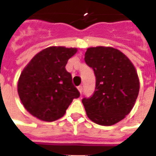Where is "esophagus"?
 Segmentation results:
<instances>
[{
    "instance_id": "1",
    "label": "esophagus",
    "mask_w": 156,
    "mask_h": 156,
    "mask_svg": "<svg viewBox=\"0 0 156 156\" xmlns=\"http://www.w3.org/2000/svg\"><path fill=\"white\" fill-rule=\"evenodd\" d=\"M78 91H79V93L82 94V92H83V86H82V85L78 86Z\"/></svg>"
}]
</instances>
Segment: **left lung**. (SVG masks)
I'll return each instance as SVG.
<instances>
[{
    "instance_id": "1",
    "label": "left lung",
    "mask_w": 156,
    "mask_h": 156,
    "mask_svg": "<svg viewBox=\"0 0 156 156\" xmlns=\"http://www.w3.org/2000/svg\"><path fill=\"white\" fill-rule=\"evenodd\" d=\"M84 61L96 79L93 95L82 101L87 116L102 126L117 123L130 113L139 95L135 67L119 50L105 46L88 48Z\"/></svg>"
}]
</instances>
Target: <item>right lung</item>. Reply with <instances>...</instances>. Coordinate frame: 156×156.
I'll return each instance as SVG.
<instances>
[{
	"label": "right lung",
	"mask_w": 156,
	"mask_h": 156,
	"mask_svg": "<svg viewBox=\"0 0 156 156\" xmlns=\"http://www.w3.org/2000/svg\"><path fill=\"white\" fill-rule=\"evenodd\" d=\"M77 48L50 46L33 57L22 71L17 93L24 108L38 119L53 122L62 117L80 94L66 70Z\"/></svg>",
	"instance_id": "1"
}]
</instances>
